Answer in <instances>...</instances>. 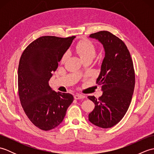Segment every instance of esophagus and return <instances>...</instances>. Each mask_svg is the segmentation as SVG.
<instances>
[{
	"instance_id": "34e87169",
	"label": "esophagus",
	"mask_w": 154,
	"mask_h": 154,
	"mask_svg": "<svg viewBox=\"0 0 154 154\" xmlns=\"http://www.w3.org/2000/svg\"><path fill=\"white\" fill-rule=\"evenodd\" d=\"M74 98L75 99H84L85 98V95L81 94H76L74 95Z\"/></svg>"
}]
</instances>
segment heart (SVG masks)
Wrapping results in <instances>:
<instances>
[{
  "label": "heart",
  "instance_id": "b5f03b06",
  "mask_svg": "<svg viewBox=\"0 0 154 154\" xmlns=\"http://www.w3.org/2000/svg\"><path fill=\"white\" fill-rule=\"evenodd\" d=\"M76 50L83 60L93 58L97 53V47L92 41L85 39L78 42L76 45ZM69 57V52L66 51L61 57V62L65 63Z\"/></svg>",
  "mask_w": 154,
  "mask_h": 154
}]
</instances>
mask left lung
<instances>
[{
	"instance_id": "obj_1",
	"label": "left lung",
	"mask_w": 154,
	"mask_h": 154,
	"mask_svg": "<svg viewBox=\"0 0 154 154\" xmlns=\"http://www.w3.org/2000/svg\"><path fill=\"white\" fill-rule=\"evenodd\" d=\"M90 37L103 45L105 56L96 81L103 95L88 97L95 104L89 120L98 127L109 128L122 119L131 103L135 86L133 61L126 44L110 32L100 31Z\"/></svg>"
}]
</instances>
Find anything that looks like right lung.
I'll return each instance as SVG.
<instances>
[{
	"mask_svg": "<svg viewBox=\"0 0 154 154\" xmlns=\"http://www.w3.org/2000/svg\"><path fill=\"white\" fill-rule=\"evenodd\" d=\"M75 38L40 37L28 45L20 59L18 87L21 105L34 125L44 131L60 125L74 99L69 93L52 90L48 81Z\"/></svg>",
	"mask_w": 154,
	"mask_h": 154,
	"instance_id": "add662e5",
	"label": "right lung"
}]
</instances>
